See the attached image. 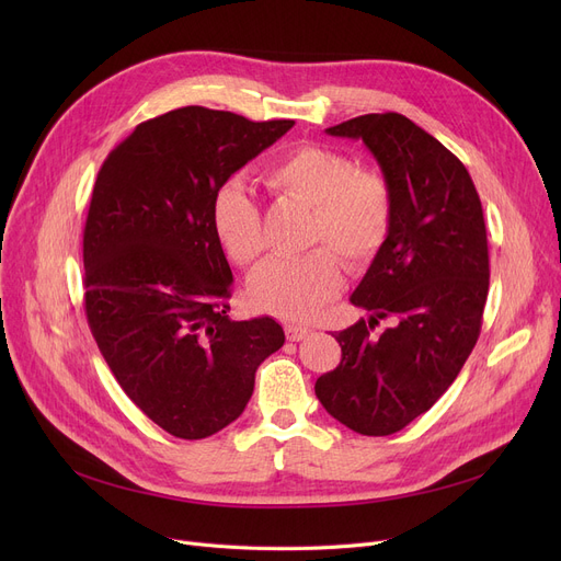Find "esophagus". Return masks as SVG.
Instances as JSON below:
<instances>
[{
	"instance_id": "34e87169",
	"label": "esophagus",
	"mask_w": 561,
	"mask_h": 561,
	"mask_svg": "<svg viewBox=\"0 0 561 561\" xmlns=\"http://www.w3.org/2000/svg\"><path fill=\"white\" fill-rule=\"evenodd\" d=\"M309 334H311V330L305 328V325H286V339L288 341H302Z\"/></svg>"
}]
</instances>
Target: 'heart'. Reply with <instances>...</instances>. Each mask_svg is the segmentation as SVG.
<instances>
[{
  "label": "heart",
  "mask_w": 561,
  "mask_h": 561,
  "mask_svg": "<svg viewBox=\"0 0 561 561\" xmlns=\"http://www.w3.org/2000/svg\"><path fill=\"white\" fill-rule=\"evenodd\" d=\"M265 184L279 197L311 206L307 245L298 259H271L252 273V302L288 320L316 316L343 288V261L368 265L393 222V191L377 168L357 165L332 145L290 147L265 170ZM211 225L236 265H252L265 250L263 211L241 180L225 182L211 202Z\"/></svg>",
  "instance_id": "b5f03b06"
}]
</instances>
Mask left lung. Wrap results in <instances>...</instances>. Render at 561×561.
Returning a JSON list of instances; mask_svg holds the SVG:
<instances>
[{"instance_id":"left-lung-1","label":"left lung","mask_w":561,"mask_h":561,"mask_svg":"<svg viewBox=\"0 0 561 561\" xmlns=\"http://www.w3.org/2000/svg\"><path fill=\"white\" fill-rule=\"evenodd\" d=\"M362 138L393 191V222L352 305L370 320L334 334L343 359L316 396L364 436L400 432L448 391L473 352L489 293L482 202L463 163L400 113H368L328 129ZM394 325L379 337V319Z\"/></svg>"}]
</instances>
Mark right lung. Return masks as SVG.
<instances>
[{
    "mask_svg": "<svg viewBox=\"0 0 561 561\" xmlns=\"http://www.w3.org/2000/svg\"><path fill=\"white\" fill-rule=\"evenodd\" d=\"M293 121L184 106L140 123L98 172L83 227L85 318L129 400L176 438L243 414L254 373L284 345L273 318L231 320L216 191Z\"/></svg>",
    "mask_w": 561,
    "mask_h": 561,
    "instance_id": "obj_1",
    "label": "right lung"
}]
</instances>
